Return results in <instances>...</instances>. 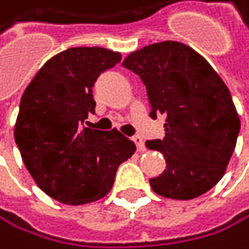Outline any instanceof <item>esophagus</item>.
<instances>
[{"label": "esophagus", "instance_id": "obj_1", "mask_svg": "<svg viewBox=\"0 0 249 249\" xmlns=\"http://www.w3.org/2000/svg\"><path fill=\"white\" fill-rule=\"evenodd\" d=\"M131 139H133V142L136 143V147H138L139 151H143V150H145V145H143V139H142L139 135H135Z\"/></svg>", "mask_w": 249, "mask_h": 249}]
</instances>
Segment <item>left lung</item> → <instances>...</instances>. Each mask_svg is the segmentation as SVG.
<instances>
[{"mask_svg":"<svg viewBox=\"0 0 249 249\" xmlns=\"http://www.w3.org/2000/svg\"><path fill=\"white\" fill-rule=\"evenodd\" d=\"M122 66L145 84L150 116H165V136L147 141L167 162L162 175L150 179L153 191L178 200L202 196L225 175L240 131L225 82L205 58L176 41L142 47Z\"/></svg>","mask_w":249,"mask_h":249,"instance_id":"left-lung-1","label":"left lung"}]
</instances>
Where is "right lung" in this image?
Wrapping results in <instances>:
<instances>
[{
  "label": "right lung",
  "mask_w": 249,
  "mask_h": 249,
  "mask_svg": "<svg viewBox=\"0 0 249 249\" xmlns=\"http://www.w3.org/2000/svg\"><path fill=\"white\" fill-rule=\"evenodd\" d=\"M121 53L73 47L50 58L24 90L15 141L24 165L52 199L82 205L111 190L118 167L136 151L118 130L86 127L94 113L93 86Z\"/></svg>",
  "instance_id": "right-lung-1"
}]
</instances>
